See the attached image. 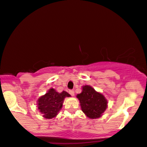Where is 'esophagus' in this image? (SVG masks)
Here are the masks:
<instances>
[{
	"label": "esophagus",
	"instance_id": "34e87169",
	"mask_svg": "<svg viewBox=\"0 0 147 147\" xmlns=\"http://www.w3.org/2000/svg\"><path fill=\"white\" fill-rule=\"evenodd\" d=\"M69 93L70 94L71 96H74V95H75V91H74V90H70Z\"/></svg>",
	"mask_w": 147,
	"mask_h": 147
}]
</instances>
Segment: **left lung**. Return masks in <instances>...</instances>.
Returning <instances> with one entry per match:
<instances>
[{
  "label": "left lung",
  "instance_id": "obj_1",
  "mask_svg": "<svg viewBox=\"0 0 147 147\" xmlns=\"http://www.w3.org/2000/svg\"><path fill=\"white\" fill-rule=\"evenodd\" d=\"M77 97L80 101L82 111L89 118H99L107 108L106 99L91 86H83L81 93L78 94Z\"/></svg>",
  "mask_w": 147,
  "mask_h": 147
}]
</instances>
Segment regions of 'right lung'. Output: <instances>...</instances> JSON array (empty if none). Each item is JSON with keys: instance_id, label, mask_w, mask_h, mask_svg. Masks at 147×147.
<instances>
[{"instance_id": "obj_1", "label": "right lung", "mask_w": 147, "mask_h": 147, "mask_svg": "<svg viewBox=\"0 0 147 147\" xmlns=\"http://www.w3.org/2000/svg\"><path fill=\"white\" fill-rule=\"evenodd\" d=\"M66 97H70L67 92L63 91L58 93L55 89H50L48 93L38 99V109L45 118H53L61 109L64 99Z\"/></svg>"}]
</instances>
